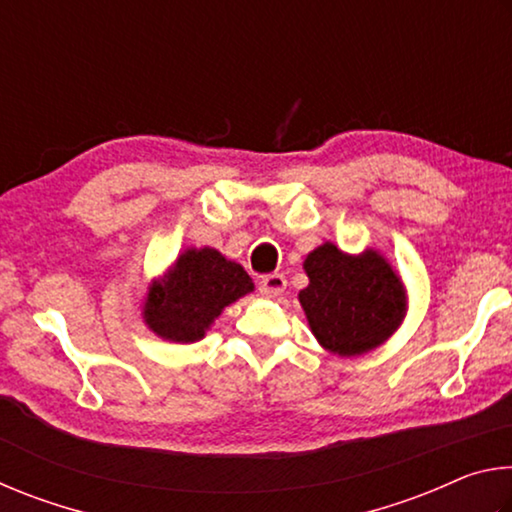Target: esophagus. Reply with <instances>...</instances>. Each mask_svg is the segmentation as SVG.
<instances>
[{"label":"esophagus","mask_w":512,"mask_h":512,"mask_svg":"<svg viewBox=\"0 0 512 512\" xmlns=\"http://www.w3.org/2000/svg\"><path fill=\"white\" fill-rule=\"evenodd\" d=\"M284 289H287V277L282 273H275V275H266L262 282H259V291L264 293L268 298H277L282 296Z\"/></svg>","instance_id":"obj_1"}]
</instances>
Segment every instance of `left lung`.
<instances>
[{"instance_id":"left-lung-1","label":"left lung","mask_w":512,"mask_h":512,"mask_svg":"<svg viewBox=\"0 0 512 512\" xmlns=\"http://www.w3.org/2000/svg\"><path fill=\"white\" fill-rule=\"evenodd\" d=\"M305 271L309 287L300 291V305L311 332L329 352L363 354L400 325L404 287L375 250L352 257L334 244H323L307 255Z\"/></svg>"}]
</instances>
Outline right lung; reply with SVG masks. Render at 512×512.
Returning <instances> with one entry per match:
<instances>
[{"mask_svg": "<svg viewBox=\"0 0 512 512\" xmlns=\"http://www.w3.org/2000/svg\"><path fill=\"white\" fill-rule=\"evenodd\" d=\"M253 291V280L239 264L219 250H187L178 257L162 284H155L144 307V318L162 339L192 343L241 296Z\"/></svg>", "mask_w": 512, "mask_h": 512, "instance_id": "obj_1", "label": "right lung"}]
</instances>
